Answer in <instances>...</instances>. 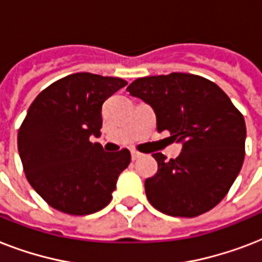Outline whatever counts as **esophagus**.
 <instances>
[{"instance_id": "esophagus-1", "label": "esophagus", "mask_w": 262, "mask_h": 262, "mask_svg": "<svg viewBox=\"0 0 262 262\" xmlns=\"http://www.w3.org/2000/svg\"><path fill=\"white\" fill-rule=\"evenodd\" d=\"M130 154H132V159H133V160H137V159H140V158H141V154H139L137 151H132Z\"/></svg>"}]
</instances>
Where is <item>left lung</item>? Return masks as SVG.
<instances>
[{
    "mask_svg": "<svg viewBox=\"0 0 262 262\" xmlns=\"http://www.w3.org/2000/svg\"><path fill=\"white\" fill-rule=\"evenodd\" d=\"M149 104L158 132L182 144L177 159L154 154L158 172L145 179L152 207L168 216L194 217L224 199L245 159L246 125L224 91L189 73L149 76L126 88Z\"/></svg>",
    "mask_w": 262,
    "mask_h": 262,
    "instance_id": "left-lung-1",
    "label": "left lung"
}]
</instances>
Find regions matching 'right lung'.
<instances>
[{
    "instance_id": "right-lung-1",
    "label": "right lung",
    "mask_w": 262,
    "mask_h": 262,
    "mask_svg": "<svg viewBox=\"0 0 262 262\" xmlns=\"http://www.w3.org/2000/svg\"><path fill=\"white\" fill-rule=\"evenodd\" d=\"M118 77L75 73L35 98L18 129L17 148L34 190L68 215H90L110 203L130 152H104L99 137L102 106L126 85Z\"/></svg>"
}]
</instances>
